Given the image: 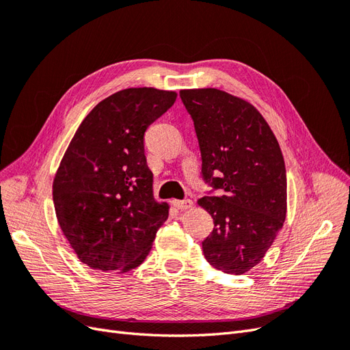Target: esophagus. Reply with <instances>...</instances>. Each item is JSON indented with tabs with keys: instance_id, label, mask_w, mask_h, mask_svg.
Listing matches in <instances>:
<instances>
[{
	"instance_id": "1",
	"label": "esophagus",
	"mask_w": 350,
	"mask_h": 350,
	"mask_svg": "<svg viewBox=\"0 0 350 350\" xmlns=\"http://www.w3.org/2000/svg\"><path fill=\"white\" fill-rule=\"evenodd\" d=\"M174 206L179 210H187V208H191L194 206V203L191 200H175L174 201Z\"/></svg>"
}]
</instances>
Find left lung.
<instances>
[{
    "mask_svg": "<svg viewBox=\"0 0 350 350\" xmlns=\"http://www.w3.org/2000/svg\"><path fill=\"white\" fill-rule=\"evenodd\" d=\"M211 187L198 200L215 228L203 254L215 269L243 274L262 260L286 217V167L280 146L247 100L217 89L181 90ZM218 196H215V193Z\"/></svg>",
    "mask_w": 350,
    "mask_h": 350,
    "instance_id": "1",
    "label": "left lung"
}]
</instances>
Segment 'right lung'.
Here are the masks:
<instances>
[{
  "mask_svg": "<svg viewBox=\"0 0 350 350\" xmlns=\"http://www.w3.org/2000/svg\"><path fill=\"white\" fill-rule=\"evenodd\" d=\"M175 92L120 90L83 120L57 171L58 224L90 269L129 271L144 261L167 206L153 198L144 133L172 107Z\"/></svg>",
  "mask_w": 350,
  "mask_h": 350,
  "instance_id": "1",
  "label": "right lung"
}]
</instances>
